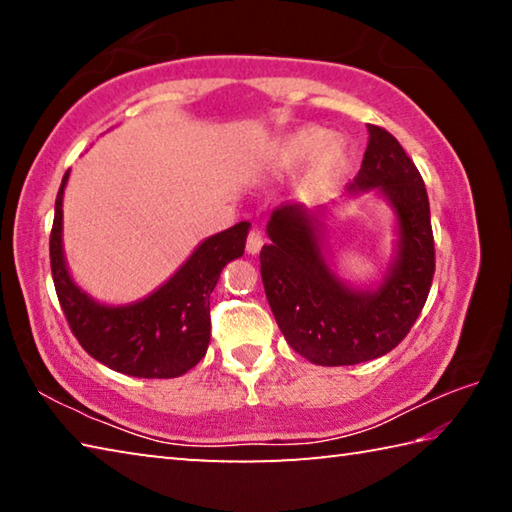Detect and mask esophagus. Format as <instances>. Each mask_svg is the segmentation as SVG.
Returning a JSON list of instances; mask_svg holds the SVG:
<instances>
[{"mask_svg": "<svg viewBox=\"0 0 512 512\" xmlns=\"http://www.w3.org/2000/svg\"><path fill=\"white\" fill-rule=\"evenodd\" d=\"M262 246H264V237L259 235L257 230H250V235L246 239V253L248 255H257L259 250H262Z\"/></svg>", "mask_w": 512, "mask_h": 512, "instance_id": "34e87169", "label": "esophagus"}]
</instances>
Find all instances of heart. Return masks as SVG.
Listing matches in <instances>:
<instances>
[{
    "mask_svg": "<svg viewBox=\"0 0 512 512\" xmlns=\"http://www.w3.org/2000/svg\"><path fill=\"white\" fill-rule=\"evenodd\" d=\"M311 158H314L309 173L311 183L325 185L345 169L348 151H345V144L341 140H327L323 128L307 126L282 137L280 142H275L271 149L264 151L262 160H259V169L266 173H284L302 167Z\"/></svg>",
    "mask_w": 512,
    "mask_h": 512,
    "instance_id": "heart-1",
    "label": "heart"
}]
</instances>
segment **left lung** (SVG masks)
Instances as JSON below:
<instances>
[{
  "mask_svg": "<svg viewBox=\"0 0 512 512\" xmlns=\"http://www.w3.org/2000/svg\"><path fill=\"white\" fill-rule=\"evenodd\" d=\"M368 146L350 194L377 189L397 214V255L377 289L359 291L332 273L320 248V214L280 205L266 225L262 282L277 327L316 366H354L400 345L427 302L433 250L429 196L420 171L386 128L368 124Z\"/></svg>",
  "mask_w": 512,
  "mask_h": 512,
  "instance_id": "left-lung-1",
  "label": "left lung"
}]
</instances>
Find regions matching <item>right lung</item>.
Returning a JSON list of instances; mask_svg holds the SVG:
<instances>
[{"label": "right lung", "mask_w": 512, "mask_h": 512, "mask_svg": "<svg viewBox=\"0 0 512 512\" xmlns=\"http://www.w3.org/2000/svg\"><path fill=\"white\" fill-rule=\"evenodd\" d=\"M63 176L49 237L51 275L60 307L83 350L103 366L131 377L171 379L185 375L210 345V296L223 266L244 255L248 221L205 239L176 275L149 298L131 305H99L76 287L63 255Z\"/></svg>", "instance_id": "1"}]
</instances>
